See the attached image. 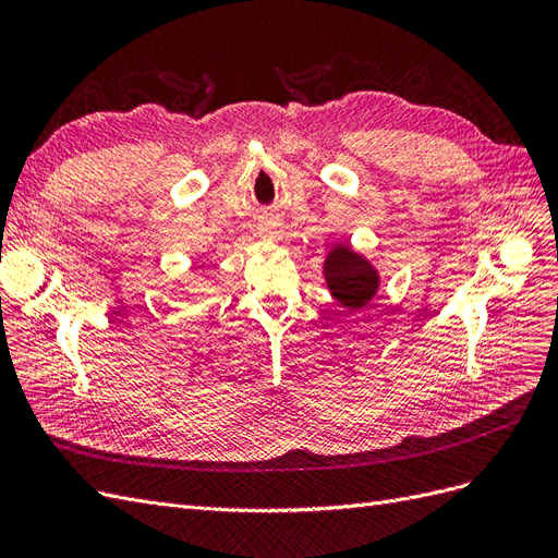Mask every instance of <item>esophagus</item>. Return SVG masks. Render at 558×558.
Here are the masks:
<instances>
[{"mask_svg":"<svg viewBox=\"0 0 558 558\" xmlns=\"http://www.w3.org/2000/svg\"><path fill=\"white\" fill-rule=\"evenodd\" d=\"M263 234H267V238H277V232H279V228H277V223L275 221H267V223H263Z\"/></svg>","mask_w":558,"mask_h":558,"instance_id":"esophagus-1","label":"esophagus"}]
</instances>
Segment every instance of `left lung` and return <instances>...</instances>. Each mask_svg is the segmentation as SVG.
Instances as JSON below:
<instances>
[{"instance_id":"8db88e82","label":"left lung","mask_w":558,"mask_h":558,"mask_svg":"<svg viewBox=\"0 0 558 558\" xmlns=\"http://www.w3.org/2000/svg\"><path fill=\"white\" fill-rule=\"evenodd\" d=\"M324 277L332 298L347 310H363L379 291L377 269L349 244H337L328 253Z\"/></svg>"}]
</instances>
